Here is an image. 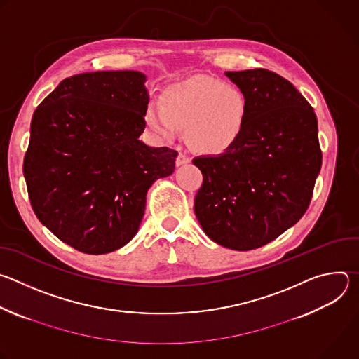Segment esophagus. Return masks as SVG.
I'll list each match as a JSON object with an SVG mask.
<instances>
[{
  "mask_svg": "<svg viewBox=\"0 0 359 359\" xmlns=\"http://www.w3.org/2000/svg\"><path fill=\"white\" fill-rule=\"evenodd\" d=\"M189 162H190V158L180 151L176 158V166H183V165H187Z\"/></svg>",
  "mask_w": 359,
  "mask_h": 359,
  "instance_id": "esophagus-1",
  "label": "esophagus"
}]
</instances>
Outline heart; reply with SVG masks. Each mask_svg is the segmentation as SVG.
Masks as SVG:
<instances>
[{"instance_id":"obj_1","label":"heart","mask_w":359,"mask_h":359,"mask_svg":"<svg viewBox=\"0 0 359 359\" xmlns=\"http://www.w3.org/2000/svg\"><path fill=\"white\" fill-rule=\"evenodd\" d=\"M146 123L166 140L186 128L187 142L197 150L222 153L244 133L248 102L244 92L231 83L197 76L172 86L162 104H153Z\"/></svg>"}]
</instances>
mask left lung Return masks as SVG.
I'll return each instance as SVG.
<instances>
[{
    "label": "left lung",
    "mask_w": 359,
    "mask_h": 359,
    "mask_svg": "<svg viewBox=\"0 0 359 359\" xmlns=\"http://www.w3.org/2000/svg\"><path fill=\"white\" fill-rule=\"evenodd\" d=\"M226 76L247 96V126L220 155L193 159L203 173L194 213L215 243L247 251L302 217L323 153L314 109L290 81L267 69Z\"/></svg>",
    "instance_id": "obj_1"
}]
</instances>
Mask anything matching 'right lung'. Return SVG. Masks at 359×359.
<instances>
[{
    "label": "right lung",
    "instance_id": "1",
    "mask_svg": "<svg viewBox=\"0 0 359 359\" xmlns=\"http://www.w3.org/2000/svg\"><path fill=\"white\" fill-rule=\"evenodd\" d=\"M139 71L64 79L34 112L24 177L34 213L61 241L86 254L128 244L146 193L175 172L177 151L143 133L149 93Z\"/></svg>",
    "mask_w": 359,
    "mask_h": 359
}]
</instances>
